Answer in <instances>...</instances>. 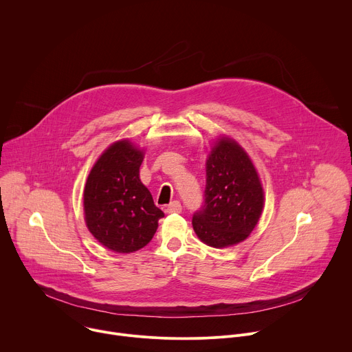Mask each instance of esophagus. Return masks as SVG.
<instances>
[{"mask_svg": "<svg viewBox=\"0 0 352 352\" xmlns=\"http://www.w3.org/2000/svg\"><path fill=\"white\" fill-rule=\"evenodd\" d=\"M181 210H182V206H181V204L178 202V200H174V202H171L167 206V213H179Z\"/></svg>", "mask_w": 352, "mask_h": 352, "instance_id": "obj_1", "label": "esophagus"}]
</instances>
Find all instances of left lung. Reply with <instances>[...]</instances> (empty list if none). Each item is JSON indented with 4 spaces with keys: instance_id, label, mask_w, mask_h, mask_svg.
<instances>
[{
    "instance_id": "1",
    "label": "left lung",
    "mask_w": 352,
    "mask_h": 352,
    "mask_svg": "<svg viewBox=\"0 0 352 352\" xmlns=\"http://www.w3.org/2000/svg\"><path fill=\"white\" fill-rule=\"evenodd\" d=\"M263 202L252 160L234 139H217L206 160L204 206L192 219L199 239L213 248L242 242L256 227Z\"/></svg>"
}]
</instances>
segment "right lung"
Returning a JSON list of instances; mask_svg holds the SVG:
<instances>
[{
  "label": "right lung",
  "mask_w": 352,
  "mask_h": 352,
  "mask_svg": "<svg viewBox=\"0 0 352 352\" xmlns=\"http://www.w3.org/2000/svg\"><path fill=\"white\" fill-rule=\"evenodd\" d=\"M143 150L128 139L113 143L93 166L83 190L85 221L113 252L131 254L152 241L164 213L139 178Z\"/></svg>",
  "instance_id": "add662e5"
}]
</instances>
